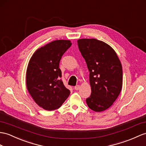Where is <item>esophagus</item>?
<instances>
[{"label":"esophagus","instance_id":"obj_1","mask_svg":"<svg viewBox=\"0 0 146 146\" xmlns=\"http://www.w3.org/2000/svg\"><path fill=\"white\" fill-rule=\"evenodd\" d=\"M80 85H76V86H75V87H74V89H75L76 90H78L80 89Z\"/></svg>","mask_w":146,"mask_h":146}]
</instances>
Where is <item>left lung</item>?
<instances>
[{"instance_id": "left-lung-1", "label": "left lung", "mask_w": 146, "mask_h": 146, "mask_svg": "<svg viewBox=\"0 0 146 146\" xmlns=\"http://www.w3.org/2000/svg\"><path fill=\"white\" fill-rule=\"evenodd\" d=\"M77 43L90 72L92 93L86 99L87 104L94 111H105L121 90V64L114 49L104 41L85 38L78 40Z\"/></svg>"}]
</instances>
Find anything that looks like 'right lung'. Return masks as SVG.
Returning a JSON list of instances; mask_svg holds the SVG:
<instances>
[{
    "label": "right lung",
    "instance_id": "1",
    "mask_svg": "<svg viewBox=\"0 0 146 146\" xmlns=\"http://www.w3.org/2000/svg\"><path fill=\"white\" fill-rule=\"evenodd\" d=\"M72 42L55 40L42 46L34 52L28 62L26 83L27 89L35 103L46 110L61 107L70 92L61 80L59 62Z\"/></svg>",
    "mask_w": 146,
    "mask_h": 146
}]
</instances>
